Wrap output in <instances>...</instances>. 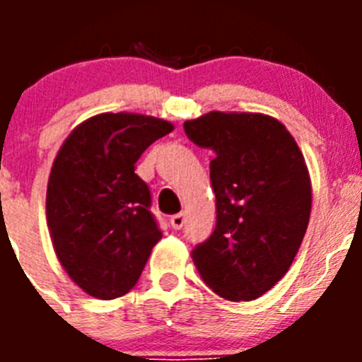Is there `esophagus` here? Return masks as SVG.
<instances>
[{"label":"esophagus","instance_id":"esophagus-1","mask_svg":"<svg viewBox=\"0 0 362 362\" xmlns=\"http://www.w3.org/2000/svg\"><path fill=\"white\" fill-rule=\"evenodd\" d=\"M170 225H172V228H174V230H181V228H183V225H185V214L179 212V214H175V216H172L170 217Z\"/></svg>","mask_w":362,"mask_h":362}]
</instances>
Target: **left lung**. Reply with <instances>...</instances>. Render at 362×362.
<instances>
[{"instance_id":"1","label":"left lung","mask_w":362,"mask_h":362,"mask_svg":"<svg viewBox=\"0 0 362 362\" xmlns=\"http://www.w3.org/2000/svg\"><path fill=\"white\" fill-rule=\"evenodd\" d=\"M183 127L190 141L216 153V230L192 259L223 299H257L288 272L306 233L312 183L303 152L267 114L214 110Z\"/></svg>"}]
</instances>
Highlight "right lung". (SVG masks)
<instances>
[{
    "instance_id": "right-lung-1",
    "label": "right lung",
    "mask_w": 362,
    "mask_h": 362,
    "mask_svg": "<svg viewBox=\"0 0 362 362\" xmlns=\"http://www.w3.org/2000/svg\"><path fill=\"white\" fill-rule=\"evenodd\" d=\"M170 121L105 112L69 134L47 185V225L70 279L95 299L129 293L161 239L136 161Z\"/></svg>"
}]
</instances>
